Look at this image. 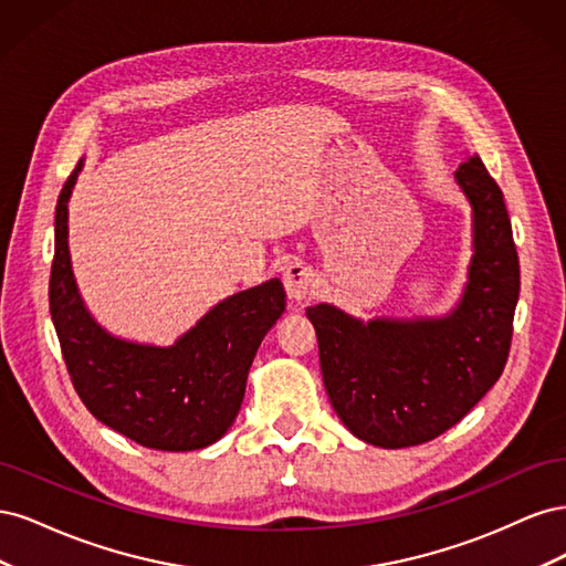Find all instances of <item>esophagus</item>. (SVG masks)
<instances>
[{"mask_svg": "<svg viewBox=\"0 0 566 566\" xmlns=\"http://www.w3.org/2000/svg\"><path fill=\"white\" fill-rule=\"evenodd\" d=\"M283 283H285V290L287 295L293 300H304L310 297L314 293V269L310 264H304L300 260L290 262L285 266V273H283Z\"/></svg>", "mask_w": 566, "mask_h": 566, "instance_id": "34e87169", "label": "esophagus"}]
</instances>
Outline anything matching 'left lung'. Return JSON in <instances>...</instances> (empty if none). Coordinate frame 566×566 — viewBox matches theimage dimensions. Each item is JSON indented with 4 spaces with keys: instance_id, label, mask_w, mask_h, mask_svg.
<instances>
[{
    "instance_id": "8db88e82",
    "label": "left lung",
    "mask_w": 566,
    "mask_h": 566,
    "mask_svg": "<svg viewBox=\"0 0 566 566\" xmlns=\"http://www.w3.org/2000/svg\"><path fill=\"white\" fill-rule=\"evenodd\" d=\"M455 179L472 202L474 256L453 314L361 323L331 304L306 306L335 413L373 447L437 439L470 413L507 364L520 256L503 191L479 158L460 163Z\"/></svg>"
}]
</instances>
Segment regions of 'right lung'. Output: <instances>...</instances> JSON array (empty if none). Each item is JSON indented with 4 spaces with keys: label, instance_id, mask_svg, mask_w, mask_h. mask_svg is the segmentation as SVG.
Instances as JSON below:
<instances>
[{
    "label": "right lung",
    "instance_id": "1",
    "mask_svg": "<svg viewBox=\"0 0 566 566\" xmlns=\"http://www.w3.org/2000/svg\"><path fill=\"white\" fill-rule=\"evenodd\" d=\"M82 163L56 202V250L49 310L63 361L90 413L156 451H196L227 434L243 403L256 347L285 312L279 279L219 302L175 347L108 335L84 310L67 254V198Z\"/></svg>",
    "mask_w": 566,
    "mask_h": 566
}]
</instances>
